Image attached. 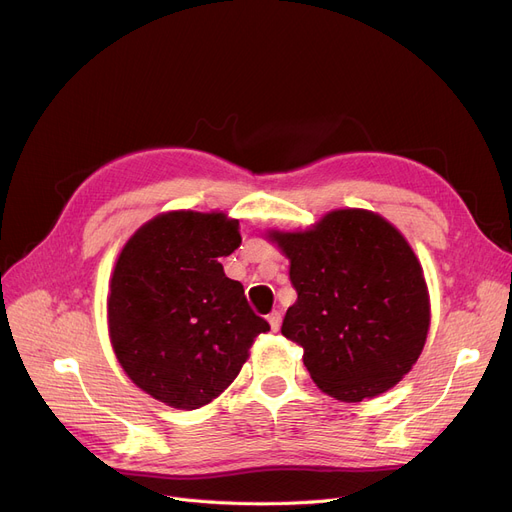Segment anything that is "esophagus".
Returning a JSON list of instances; mask_svg holds the SVG:
<instances>
[{
	"label": "esophagus",
	"instance_id": "1",
	"mask_svg": "<svg viewBox=\"0 0 512 512\" xmlns=\"http://www.w3.org/2000/svg\"><path fill=\"white\" fill-rule=\"evenodd\" d=\"M268 323H270V327H272L274 331L280 327V323H282V314H280V310H274V312H270V314H268Z\"/></svg>",
	"mask_w": 512,
	"mask_h": 512
}]
</instances>
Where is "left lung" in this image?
<instances>
[{"label": "left lung", "mask_w": 512, "mask_h": 512, "mask_svg": "<svg viewBox=\"0 0 512 512\" xmlns=\"http://www.w3.org/2000/svg\"><path fill=\"white\" fill-rule=\"evenodd\" d=\"M291 259L297 301L282 335L304 348L318 388L363 401L413 367L430 325L428 291L411 246L369 211H333L314 230L270 234Z\"/></svg>", "instance_id": "obj_1"}]
</instances>
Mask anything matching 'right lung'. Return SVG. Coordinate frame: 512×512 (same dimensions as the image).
Returning <instances> with one entry per match:
<instances>
[{
	"label": "right lung",
	"mask_w": 512,
	"mask_h": 512,
	"mask_svg": "<svg viewBox=\"0 0 512 512\" xmlns=\"http://www.w3.org/2000/svg\"><path fill=\"white\" fill-rule=\"evenodd\" d=\"M238 221L223 213H166L122 249L107 301L109 335L126 375L175 409H198L234 382L259 333L221 257L240 246Z\"/></svg>",
	"instance_id": "add662e5"
}]
</instances>
